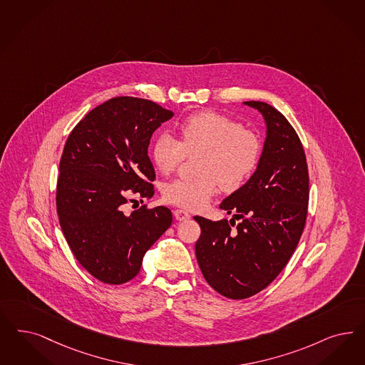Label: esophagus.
<instances>
[{
  "label": "esophagus",
  "mask_w": 365,
  "mask_h": 365,
  "mask_svg": "<svg viewBox=\"0 0 365 365\" xmlns=\"http://www.w3.org/2000/svg\"><path fill=\"white\" fill-rule=\"evenodd\" d=\"M174 215H175V218L178 221H187V220L191 218L190 213H187L186 210H180V209L175 210V212H174Z\"/></svg>",
  "instance_id": "34e87169"
}]
</instances>
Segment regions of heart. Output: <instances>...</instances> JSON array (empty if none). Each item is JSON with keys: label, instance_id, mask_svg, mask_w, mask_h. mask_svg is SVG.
I'll use <instances>...</instances> for the list:
<instances>
[{"label": "heart", "instance_id": "obj_1", "mask_svg": "<svg viewBox=\"0 0 365 365\" xmlns=\"http://www.w3.org/2000/svg\"><path fill=\"white\" fill-rule=\"evenodd\" d=\"M179 140L163 133L152 147L158 170L170 174L186 155H197L194 178H182L164 187V200L176 206L198 210L207 205L218 186L227 191L241 187L256 170L262 156V141L250 129L217 112L187 117L179 128Z\"/></svg>", "mask_w": 365, "mask_h": 365}]
</instances>
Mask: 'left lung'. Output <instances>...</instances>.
<instances>
[{"label":"left lung","mask_w":365,"mask_h":365,"mask_svg":"<svg viewBox=\"0 0 365 365\" xmlns=\"http://www.w3.org/2000/svg\"><path fill=\"white\" fill-rule=\"evenodd\" d=\"M242 103L262 114L267 128L256 171L221 202L220 209L233 214L229 222L194 217L203 277L230 299L250 298L282 272L301 239L309 203L307 163L295 129L265 102ZM235 219L240 222L232 228Z\"/></svg>","instance_id":"obj_1"}]
</instances>
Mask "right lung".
I'll return each mask as SVG.
<instances>
[{"label": "right lung", "instance_id": "right-lung-1", "mask_svg": "<svg viewBox=\"0 0 365 365\" xmlns=\"http://www.w3.org/2000/svg\"><path fill=\"white\" fill-rule=\"evenodd\" d=\"M174 115L152 101L115 97L81 120L59 164L56 209L64 237L88 274L123 284L173 224L168 207L123 212L129 192L151 198L152 133Z\"/></svg>", "mask_w": 365, "mask_h": 365}]
</instances>
